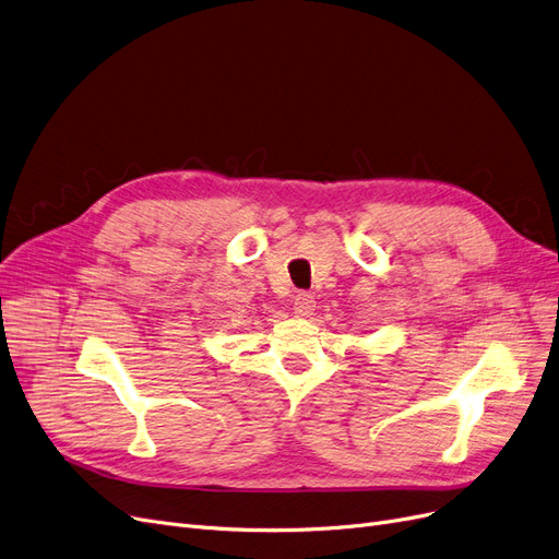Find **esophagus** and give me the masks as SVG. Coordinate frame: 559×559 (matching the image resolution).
I'll use <instances>...</instances> for the list:
<instances>
[{
    "label": "esophagus",
    "mask_w": 559,
    "mask_h": 559,
    "mask_svg": "<svg viewBox=\"0 0 559 559\" xmlns=\"http://www.w3.org/2000/svg\"><path fill=\"white\" fill-rule=\"evenodd\" d=\"M313 311H316V297L308 295V293H299L295 297V313L299 318H308Z\"/></svg>",
    "instance_id": "34e87169"
}]
</instances>
